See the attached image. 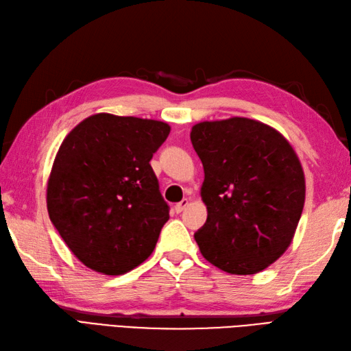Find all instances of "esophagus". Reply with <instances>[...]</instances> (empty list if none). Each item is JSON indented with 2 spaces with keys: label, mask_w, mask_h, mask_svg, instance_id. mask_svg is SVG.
<instances>
[{
  "label": "esophagus",
  "mask_w": 351,
  "mask_h": 351,
  "mask_svg": "<svg viewBox=\"0 0 351 351\" xmlns=\"http://www.w3.org/2000/svg\"><path fill=\"white\" fill-rule=\"evenodd\" d=\"M188 203H190V200H188V199H184L182 202L176 203V204H175V212H176V213H181V212H184V209L186 208Z\"/></svg>",
  "instance_id": "obj_1"
}]
</instances>
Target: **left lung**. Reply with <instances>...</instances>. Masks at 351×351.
Masks as SVG:
<instances>
[{
    "mask_svg": "<svg viewBox=\"0 0 351 351\" xmlns=\"http://www.w3.org/2000/svg\"><path fill=\"white\" fill-rule=\"evenodd\" d=\"M204 169L208 219L194 239L210 264L230 274L263 271L289 247L305 181L280 133L243 117L203 121L191 130Z\"/></svg>",
    "mask_w": 351,
    "mask_h": 351,
    "instance_id": "obj_1",
    "label": "left lung"
}]
</instances>
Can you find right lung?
Returning a JSON list of instances; mask_svg holds the SVG:
<instances>
[{"label": "right lung", "instance_id": "obj_1", "mask_svg": "<svg viewBox=\"0 0 351 351\" xmlns=\"http://www.w3.org/2000/svg\"><path fill=\"white\" fill-rule=\"evenodd\" d=\"M169 132L163 121L96 114L62 142L47 210L86 267L119 276L152 254L170 208L149 160Z\"/></svg>", "mask_w": 351, "mask_h": 351}]
</instances>
